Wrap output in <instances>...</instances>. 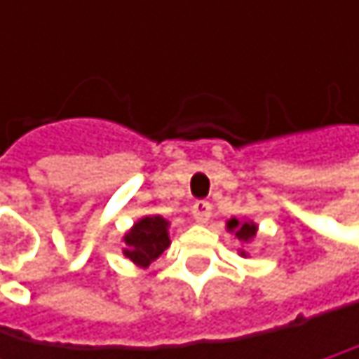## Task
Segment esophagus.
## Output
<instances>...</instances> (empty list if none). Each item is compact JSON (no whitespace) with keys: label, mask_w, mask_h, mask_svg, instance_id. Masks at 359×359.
Listing matches in <instances>:
<instances>
[{"label":"esophagus","mask_w":359,"mask_h":359,"mask_svg":"<svg viewBox=\"0 0 359 359\" xmlns=\"http://www.w3.org/2000/svg\"><path fill=\"white\" fill-rule=\"evenodd\" d=\"M210 216H212V205H210V201L199 199V201L193 203V218H195L197 222H208Z\"/></svg>","instance_id":"34e87169"}]
</instances>
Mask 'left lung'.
Instances as JSON below:
<instances>
[{"label":"left lung","instance_id":"obj_1","mask_svg":"<svg viewBox=\"0 0 359 359\" xmlns=\"http://www.w3.org/2000/svg\"><path fill=\"white\" fill-rule=\"evenodd\" d=\"M226 226H229V231H235V235H237L241 241H250L251 237L255 235V231H257V229H255V224H251V222H243V224H239V220H235V218H233Z\"/></svg>","mask_w":359,"mask_h":359}]
</instances>
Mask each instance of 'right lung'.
Here are the masks:
<instances>
[{
	"mask_svg": "<svg viewBox=\"0 0 359 359\" xmlns=\"http://www.w3.org/2000/svg\"><path fill=\"white\" fill-rule=\"evenodd\" d=\"M124 241L128 245V250H124L126 257H130L139 266H149L170 245L168 222L160 216H145L133 226Z\"/></svg>",
	"mask_w": 359,
	"mask_h": 359,
	"instance_id": "obj_1",
	"label": "right lung"
}]
</instances>
